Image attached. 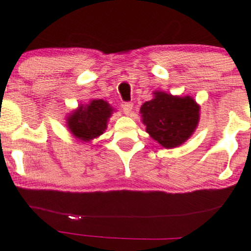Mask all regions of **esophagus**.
Listing matches in <instances>:
<instances>
[{
    "label": "esophagus",
    "mask_w": 251,
    "mask_h": 251,
    "mask_svg": "<svg viewBox=\"0 0 251 251\" xmlns=\"http://www.w3.org/2000/svg\"><path fill=\"white\" fill-rule=\"evenodd\" d=\"M123 109H124V113L126 116H129L132 113V109H133V103L132 102H124L123 103Z\"/></svg>",
    "instance_id": "obj_1"
}]
</instances>
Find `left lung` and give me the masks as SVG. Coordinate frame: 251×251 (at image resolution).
I'll use <instances>...</instances> for the list:
<instances>
[{
  "label": "left lung",
  "mask_w": 251,
  "mask_h": 251,
  "mask_svg": "<svg viewBox=\"0 0 251 251\" xmlns=\"http://www.w3.org/2000/svg\"><path fill=\"white\" fill-rule=\"evenodd\" d=\"M146 132L164 148H176L195 131L200 107L192 98L174 97L155 92L154 98L140 108Z\"/></svg>",
  "instance_id": "1"
}]
</instances>
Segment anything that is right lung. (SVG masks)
Masks as SVG:
<instances>
[{
	"mask_svg": "<svg viewBox=\"0 0 251 251\" xmlns=\"http://www.w3.org/2000/svg\"><path fill=\"white\" fill-rule=\"evenodd\" d=\"M112 108L103 100H93L85 107H79L68 119V126L72 133L79 139L87 140L102 134Z\"/></svg>",
	"mask_w": 251,
	"mask_h": 251,
	"instance_id": "right-lung-1",
	"label": "right lung"
}]
</instances>
